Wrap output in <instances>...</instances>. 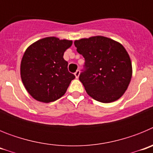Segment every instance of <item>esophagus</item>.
I'll return each mask as SVG.
<instances>
[{"mask_svg":"<svg viewBox=\"0 0 153 153\" xmlns=\"http://www.w3.org/2000/svg\"><path fill=\"white\" fill-rule=\"evenodd\" d=\"M79 74H80V71H79V70H76V71L75 74H74V75H75L76 78H78V77H79Z\"/></svg>","mask_w":153,"mask_h":153,"instance_id":"esophagus-1","label":"esophagus"}]
</instances>
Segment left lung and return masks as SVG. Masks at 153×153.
<instances>
[{"label":"left lung","mask_w":153,"mask_h":153,"mask_svg":"<svg viewBox=\"0 0 153 153\" xmlns=\"http://www.w3.org/2000/svg\"><path fill=\"white\" fill-rule=\"evenodd\" d=\"M85 59L79 79L88 95L101 102H111L123 95L132 78V63L122 44L102 36L74 41Z\"/></svg>","instance_id":"8db88e82"}]
</instances>
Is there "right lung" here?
<instances>
[{
    "label": "right lung",
    "instance_id": "1",
    "mask_svg": "<svg viewBox=\"0 0 153 153\" xmlns=\"http://www.w3.org/2000/svg\"><path fill=\"white\" fill-rule=\"evenodd\" d=\"M72 40L50 36L31 44L24 53L21 63V76L27 91L43 102L63 97L75 76L67 69L63 59Z\"/></svg>",
    "mask_w": 153,
    "mask_h": 153
}]
</instances>
